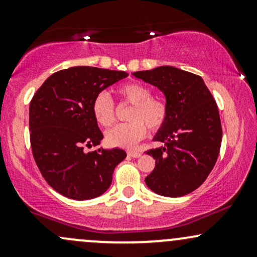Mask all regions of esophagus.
I'll return each instance as SVG.
<instances>
[{"mask_svg": "<svg viewBox=\"0 0 257 257\" xmlns=\"http://www.w3.org/2000/svg\"><path fill=\"white\" fill-rule=\"evenodd\" d=\"M128 155L133 158H138V157H140V156H141V152L137 151V150H131V151H128Z\"/></svg>", "mask_w": 257, "mask_h": 257, "instance_id": "esophagus-1", "label": "esophagus"}]
</instances>
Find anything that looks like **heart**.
Segmentation results:
<instances>
[{"instance_id":"heart-1","label":"heart","mask_w":257,"mask_h":257,"mask_svg":"<svg viewBox=\"0 0 257 257\" xmlns=\"http://www.w3.org/2000/svg\"><path fill=\"white\" fill-rule=\"evenodd\" d=\"M118 94L125 102L133 105L128 113L131 120L106 133V141L114 147H134L146 137L147 128L156 132L164 125L167 119V105L163 100L151 95V89L139 82L120 85ZM91 113L99 125L111 126L116 120V107L111 96L105 91L96 94L91 102Z\"/></svg>"}]
</instances>
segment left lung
I'll list each match as a JSON object with an SVG mask.
<instances>
[{
  "label": "left lung",
  "mask_w": 257,
  "mask_h": 257,
  "mask_svg": "<svg viewBox=\"0 0 257 257\" xmlns=\"http://www.w3.org/2000/svg\"><path fill=\"white\" fill-rule=\"evenodd\" d=\"M166 96L167 119L153 140L163 147L146 153L156 167L145 182L164 197H181L198 188L219 157L222 128L215 99L200 76L173 66L133 73Z\"/></svg>",
  "instance_id": "left-lung-1"
}]
</instances>
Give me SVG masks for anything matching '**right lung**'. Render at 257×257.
<instances>
[{"label":"right lung","instance_id":"right-lung-1","mask_svg":"<svg viewBox=\"0 0 257 257\" xmlns=\"http://www.w3.org/2000/svg\"><path fill=\"white\" fill-rule=\"evenodd\" d=\"M124 71L75 66L53 73L38 88L29 108L32 155L51 187L67 198H95L110 187L114 168L126 157L120 149L84 152L104 135L91 113L96 94Z\"/></svg>","mask_w":257,"mask_h":257}]
</instances>
